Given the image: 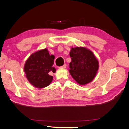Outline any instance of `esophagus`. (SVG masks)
Listing matches in <instances>:
<instances>
[{"label": "esophagus", "instance_id": "34e87169", "mask_svg": "<svg viewBox=\"0 0 129 129\" xmlns=\"http://www.w3.org/2000/svg\"><path fill=\"white\" fill-rule=\"evenodd\" d=\"M66 67H67V65L66 64H64V65H63L62 66H61V67H60L59 68H66Z\"/></svg>", "mask_w": 129, "mask_h": 129}]
</instances>
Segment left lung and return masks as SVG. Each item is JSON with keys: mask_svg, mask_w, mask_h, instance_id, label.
Wrapping results in <instances>:
<instances>
[{"mask_svg": "<svg viewBox=\"0 0 129 129\" xmlns=\"http://www.w3.org/2000/svg\"><path fill=\"white\" fill-rule=\"evenodd\" d=\"M69 73L80 85L90 83L96 75L99 62L92 52L84 47L72 48Z\"/></svg>", "mask_w": 129, "mask_h": 129, "instance_id": "8db88e82", "label": "left lung"}]
</instances>
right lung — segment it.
Listing matches in <instances>:
<instances>
[{"label":"right lung","instance_id":"add662e5","mask_svg":"<svg viewBox=\"0 0 129 129\" xmlns=\"http://www.w3.org/2000/svg\"><path fill=\"white\" fill-rule=\"evenodd\" d=\"M54 57L50 56L47 49H44L32 54L25 62L24 72L26 78L30 84L37 88L48 86L53 79L49 74L51 72L55 73L53 67Z\"/></svg>","mask_w":129,"mask_h":129}]
</instances>
